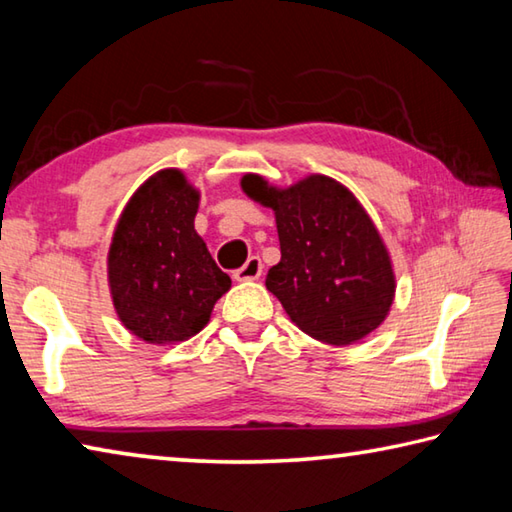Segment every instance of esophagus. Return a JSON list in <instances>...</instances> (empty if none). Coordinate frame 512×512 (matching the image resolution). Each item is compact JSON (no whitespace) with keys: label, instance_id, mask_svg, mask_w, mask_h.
Returning <instances> with one entry per match:
<instances>
[{"label":"esophagus","instance_id":"obj_1","mask_svg":"<svg viewBox=\"0 0 512 512\" xmlns=\"http://www.w3.org/2000/svg\"><path fill=\"white\" fill-rule=\"evenodd\" d=\"M262 259L259 257H248V262L237 268L235 271V280L237 282H250V280H257L259 275H262Z\"/></svg>","mask_w":512,"mask_h":512}]
</instances>
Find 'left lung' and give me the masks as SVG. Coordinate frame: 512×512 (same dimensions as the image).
Returning a JSON list of instances; mask_svg holds the SVG:
<instances>
[{"label":"left lung","mask_w":512,"mask_h":512,"mask_svg":"<svg viewBox=\"0 0 512 512\" xmlns=\"http://www.w3.org/2000/svg\"><path fill=\"white\" fill-rule=\"evenodd\" d=\"M241 189L275 214L282 257L266 289L291 323L329 345L375 332L393 307L397 282L391 253L357 196L323 173L289 187L246 173Z\"/></svg>","instance_id":"1"}]
</instances>
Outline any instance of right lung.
Masks as SVG:
<instances>
[{
  "label": "right lung",
  "instance_id": "obj_1",
  "mask_svg": "<svg viewBox=\"0 0 512 512\" xmlns=\"http://www.w3.org/2000/svg\"><path fill=\"white\" fill-rule=\"evenodd\" d=\"M201 192L180 169L146 178L121 210L108 250V287L128 332L153 345L192 339L232 280L194 230Z\"/></svg>",
  "mask_w": 512,
  "mask_h": 512
}]
</instances>
